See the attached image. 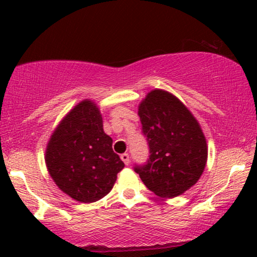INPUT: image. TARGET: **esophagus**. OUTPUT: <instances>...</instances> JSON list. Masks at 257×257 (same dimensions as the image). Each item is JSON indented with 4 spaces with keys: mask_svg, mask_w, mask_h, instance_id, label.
<instances>
[{
    "mask_svg": "<svg viewBox=\"0 0 257 257\" xmlns=\"http://www.w3.org/2000/svg\"><path fill=\"white\" fill-rule=\"evenodd\" d=\"M120 158H121V160L124 161V164H125V165H128V164H130V156H128L127 153L121 154Z\"/></svg>",
    "mask_w": 257,
    "mask_h": 257,
    "instance_id": "esophagus-1",
    "label": "esophagus"
}]
</instances>
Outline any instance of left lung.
Instances as JSON below:
<instances>
[{
  "instance_id": "obj_1",
  "label": "left lung",
  "mask_w": 257,
  "mask_h": 257,
  "mask_svg": "<svg viewBox=\"0 0 257 257\" xmlns=\"http://www.w3.org/2000/svg\"><path fill=\"white\" fill-rule=\"evenodd\" d=\"M138 114L151 154L147 164L135 171L154 194L175 198L205 171L208 147L201 126L182 101L160 89L146 94Z\"/></svg>"
}]
</instances>
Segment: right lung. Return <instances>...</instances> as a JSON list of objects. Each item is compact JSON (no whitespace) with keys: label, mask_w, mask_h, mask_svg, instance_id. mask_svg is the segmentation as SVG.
Listing matches in <instances>:
<instances>
[{"label":"right lung","mask_w":257,"mask_h":257,"mask_svg":"<svg viewBox=\"0 0 257 257\" xmlns=\"http://www.w3.org/2000/svg\"><path fill=\"white\" fill-rule=\"evenodd\" d=\"M45 164L58 188L76 201L96 202L110 193L124 163L94 101L82 100L62 119L48 142Z\"/></svg>","instance_id":"obj_1"}]
</instances>
